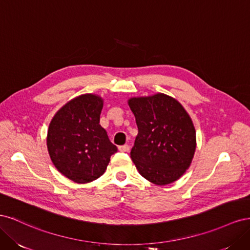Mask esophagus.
I'll return each instance as SVG.
<instances>
[{
	"instance_id": "1",
	"label": "esophagus",
	"mask_w": 250,
	"mask_h": 250,
	"mask_svg": "<svg viewBox=\"0 0 250 250\" xmlns=\"http://www.w3.org/2000/svg\"><path fill=\"white\" fill-rule=\"evenodd\" d=\"M119 150L121 151V152H128V151L130 150V147L128 145H123V146L119 147Z\"/></svg>"
}]
</instances>
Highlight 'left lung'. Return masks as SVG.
<instances>
[{"instance_id": "1", "label": "left lung", "mask_w": 250, "mask_h": 250, "mask_svg": "<svg viewBox=\"0 0 250 250\" xmlns=\"http://www.w3.org/2000/svg\"><path fill=\"white\" fill-rule=\"evenodd\" d=\"M127 102L139 129L130 152L139 173L157 186L176 181L191 166L196 150L190 115L175 98L163 93Z\"/></svg>"}]
</instances>
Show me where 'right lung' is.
I'll return each instance as SVG.
<instances>
[{"instance_id":"right-lung-1","label":"right lung","mask_w":250,"mask_h":250,"mask_svg":"<svg viewBox=\"0 0 250 250\" xmlns=\"http://www.w3.org/2000/svg\"><path fill=\"white\" fill-rule=\"evenodd\" d=\"M103 102L96 94L75 97L50 122L47 147L51 161L74 183L87 184L99 178L118 150L100 125Z\"/></svg>"}]
</instances>
